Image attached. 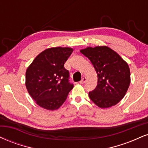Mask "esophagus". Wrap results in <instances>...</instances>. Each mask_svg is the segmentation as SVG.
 Here are the masks:
<instances>
[{
    "label": "esophagus",
    "mask_w": 148,
    "mask_h": 148,
    "mask_svg": "<svg viewBox=\"0 0 148 148\" xmlns=\"http://www.w3.org/2000/svg\"><path fill=\"white\" fill-rule=\"evenodd\" d=\"M85 81H86V78L83 77V79H82L81 81L79 82V83H80V84H84V83H85Z\"/></svg>",
    "instance_id": "1"
}]
</instances>
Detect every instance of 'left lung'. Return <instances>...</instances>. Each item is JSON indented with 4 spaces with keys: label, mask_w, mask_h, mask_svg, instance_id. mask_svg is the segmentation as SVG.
I'll return each instance as SVG.
<instances>
[{
    "label": "left lung",
    "mask_w": 148,
    "mask_h": 148,
    "mask_svg": "<svg viewBox=\"0 0 148 148\" xmlns=\"http://www.w3.org/2000/svg\"><path fill=\"white\" fill-rule=\"evenodd\" d=\"M80 51L90 59L97 74V87L89 92L90 99L101 108L116 105L130 84L128 64L108 46L88 47Z\"/></svg>",
    "instance_id": "obj_1"
}]
</instances>
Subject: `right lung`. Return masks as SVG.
Masks as SVG:
<instances>
[{
	"label": "right lung",
	"instance_id": "1",
	"mask_svg": "<svg viewBox=\"0 0 148 148\" xmlns=\"http://www.w3.org/2000/svg\"><path fill=\"white\" fill-rule=\"evenodd\" d=\"M72 51L71 47L48 48L36 57L27 69L25 85L28 93L44 109H58L74 88L69 82L68 70L64 67Z\"/></svg>",
	"mask_w": 148,
	"mask_h": 148
}]
</instances>
